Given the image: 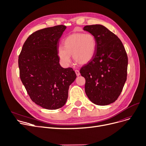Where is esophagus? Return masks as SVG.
Here are the masks:
<instances>
[{
    "mask_svg": "<svg viewBox=\"0 0 146 146\" xmlns=\"http://www.w3.org/2000/svg\"><path fill=\"white\" fill-rule=\"evenodd\" d=\"M75 74H76V75H77V76H79L80 75V71L78 70H75Z\"/></svg>",
    "mask_w": 146,
    "mask_h": 146,
    "instance_id": "34e87169",
    "label": "esophagus"
}]
</instances>
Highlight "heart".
<instances>
[{
	"mask_svg": "<svg viewBox=\"0 0 146 146\" xmlns=\"http://www.w3.org/2000/svg\"><path fill=\"white\" fill-rule=\"evenodd\" d=\"M96 50V40L92 34L74 33L64 40V46H59L58 54L65 66L70 65L71 55L79 64L86 65L93 59Z\"/></svg>",
	"mask_w": 146,
	"mask_h": 146,
	"instance_id": "obj_1",
	"label": "heart"
}]
</instances>
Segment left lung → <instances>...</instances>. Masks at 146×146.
<instances>
[{"label": "left lung", "mask_w": 146, "mask_h": 146, "mask_svg": "<svg viewBox=\"0 0 146 146\" xmlns=\"http://www.w3.org/2000/svg\"><path fill=\"white\" fill-rule=\"evenodd\" d=\"M93 35L96 50L93 59L80 69L86 79L85 92L95 105L105 106L115 102L127 80L128 57L121 40L105 26L86 25Z\"/></svg>", "instance_id": "obj_1"}]
</instances>
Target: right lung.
Wrapping results in <instances>:
<instances>
[{"label": "right lung", "instance_id": "add662e5", "mask_svg": "<svg viewBox=\"0 0 146 146\" xmlns=\"http://www.w3.org/2000/svg\"><path fill=\"white\" fill-rule=\"evenodd\" d=\"M66 29L60 25L34 32L19 56L20 78L28 94L36 105L48 110L65 105L69 86L77 78L72 68L59 64V42Z\"/></svg>", "mask_w": 146, "mask_h": 146}]
</instances>
